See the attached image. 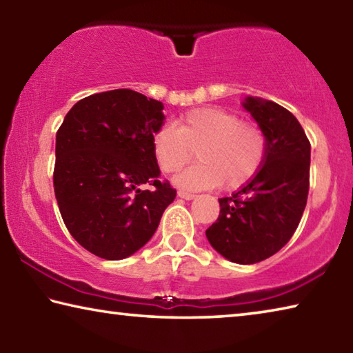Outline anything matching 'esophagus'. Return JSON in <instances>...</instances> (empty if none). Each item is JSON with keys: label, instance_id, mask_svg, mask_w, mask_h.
Masks as SVG:
<instances>
[{"label": "esophagus", "instance_id": "34e87169", "mask_svg": "<svg viewBox=\"0 0 353 353\" xmlns=\"http://www.w3.org/2000/svg\"><path fill=\"white\" fill-rule=\"evenodd\" d=\"M177 196H179V198L187 199V201H191V199L196 198V194L188 193V191H183V190H179V191H177Z\"/></svg>", "mask_w": 353, "mask_h": 353}]
</instances>
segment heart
<instances>
[{
	"mask_svg": "<svg viewBox=\"0 0 353 353\" xmlns=\"http://www.w3.org/2000/svg\"><path fill=\"white\" fill-rule=\"evenodd\" d=\"M196 149L199 162L190 166L176 182L187 190L210 188L223 183L236 190L249 183L263 168L268 139L255 121L240 119L221 107H199L185 112L152 135V152L166 174L181 171Z\"/></svg>",
	"mask_w": 353,
	"mask_h": 353,
	"instance_id": "obj_1",
	"label": "heart"
}]
</instances>
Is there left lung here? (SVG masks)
I'll return each instance as SVG.
<instances>
[{
	"label": "left lung",
	"instance_id": "1",
	"mask_svg": "<svg viewBox=\"0 0 353 353\" xmlns=\"http://www.w3.org/2000/svg\"><path fill=\"white\" fill-rule=\"evenodd\" d=\"M243 105L266 134L265 165L241 190L219 199L218 219L205 235L227 260L254 265L279 252L301 223L310 188V141L285 107L250 97Z\"/></svg>",
	"mask_w": 353,
	"mask_h": 353
}]
</instances>
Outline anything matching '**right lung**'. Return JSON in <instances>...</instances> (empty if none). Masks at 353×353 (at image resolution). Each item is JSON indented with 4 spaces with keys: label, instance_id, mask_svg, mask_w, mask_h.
<instances>
[{
    "label": "right lung",
    "instance_id": "obj_1",
    "mask_svg": "<svg viewBox=\"0 0 353 353\" xmlns=\"http://www.w3.org/2000/svg\"><path fill=\"white\" fill-rule=\"evenodd\" d=\"M163 104L129 88L94 93L71 107L56 135L52 182L71 236L105 260L132 255L151 240L176 198L159 181L152 135ZM143 183L152 190H140Z\"/></svg>",
    "mask_w": 353,
    "mask_h": 353
}]
</instances>
